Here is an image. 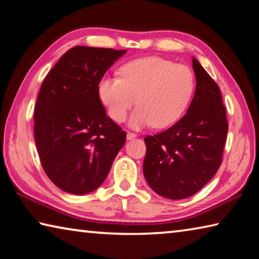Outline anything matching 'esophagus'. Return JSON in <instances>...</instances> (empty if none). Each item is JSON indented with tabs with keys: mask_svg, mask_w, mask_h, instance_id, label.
<instances>
[{
	"mask_svg": "<svg viewBox=\"0 0 259 259\" xmlns=\"http://www.w3.org/2000/svg\"><path fill=\"white\" fill-rule=\"evenodd\" d=\"M136 137H137V135L134 134V133H128V134H126V139H128V141H131V139H135Z\"/></svg>",
	"mask_w": 259,
	"mask_h": 259,
	"instance_id": "34e87169",
	"label": "esophagus"
}]
</instances>
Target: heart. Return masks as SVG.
Returning a JSON list of instances; mask_svg holds the SVG:
<instances>
[{"label": "heart", "instance_id": "b5f03b06", "mask_svg": "<svg viewBox=\"0 0 259 259\" xmlns=\"http://www.w3.org/2000/svg\"><path fill=\"white\" fill-rule=\"evenodd\" d=\"M195 90L190 69L161 57H144L123 65L118 78L104 77L98 91L107 113L116 122L124 120L136 99L138 107L129 125L165 128L182 116Z\"/></svg>", "mask_w": 259, "mask_h": 259}]
</instances>
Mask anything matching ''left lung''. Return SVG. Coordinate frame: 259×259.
<instances>
[{"instance_id":"8db88e82","label":"left lung","mask_w":259,"mask_h":259,"mask_svg":"<svg viewBox=\"0 0 259 259\" xmlns=\"http://www.w3.org/2000/svg\"><path fill=\"white\" fill-rule=\"evenodd\" d=\"M196 91L187 114L162 133L145 137L143 171L158 195L183 199L198 192L223 161L228 122L218 84L195 57Z\"/></svg>"}]
</instances>
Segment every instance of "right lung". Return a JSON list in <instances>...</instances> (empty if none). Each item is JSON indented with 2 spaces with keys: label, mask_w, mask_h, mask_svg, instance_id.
I'll list each match as a JSON object with an SVG mask.
<instances>
[{
  "label": "right lung",
  "mask_w": 259,
  "mask_h": 259,
  "mask_svg": "<svg viewBox=\"0 0 259 259\" xmlns=\"http://www.w3.org/2000/svg\"><path fill=\"white\" fill-rule=\"evenodd\" d=\"M125 49L77 46L45 78L34 107V139L49 180L73 195L99 188L126 134L106 115L98 86Z\"/></svg>",
  "instance_id": "right-lung-1"
}]
</instances>
